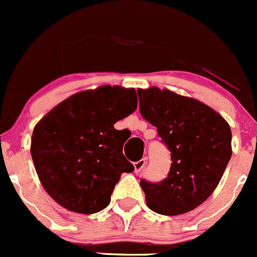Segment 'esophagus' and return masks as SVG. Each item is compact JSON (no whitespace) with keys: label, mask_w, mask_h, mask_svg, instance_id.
<instances>
[{"label":"esophagus","mask_w":257,"mask_h":257,"mask_svg":"<svg viewBox=\"0 0 257 257\" xmlns=\"http://www.w3.org/2000/svg\"><path fill=\"white\" fill-rule=\"evenodd\" d=\"M146 159H141L140 161H136L134 162V171L136 172V174H139V172L142 171V169L145 167V165H146Z\"/></svg>","instance_id":"esophagus-1"}]
</instances>
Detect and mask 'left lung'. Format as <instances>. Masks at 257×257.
<instances>
[{"label":"left lung","instance_id":"obj_1","mask_svg":"<svg viewBox=\"0 0 257 257\" xmlns=\"http://www.w3.org/2000/svg\"><path fill=\"white\" fill-rule=\"evenodd\" d=\"M140 112L171 152L161 182L141 180L149 209L175 216L196 209L215 191L231 159V130L214 108L170 90H137Z\"/></svg>","mask_w":257,"mask_h":257}]
</instances>
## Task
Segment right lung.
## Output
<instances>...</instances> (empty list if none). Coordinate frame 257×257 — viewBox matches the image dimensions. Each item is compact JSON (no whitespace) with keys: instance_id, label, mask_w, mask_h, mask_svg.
Returning a JSON list of instances; mask_svg holds the SVG:
<instances>
[{"instance_id":"add662e5","label":"right lung","mask_w":257,"mask_h":257,"mask_svg":"<svg viewBox=\"0 0 257 257\" xmlns=\"http://www.w3.org/2000/svg\"><path fill=\"white\" fill-rule=\"evenodd\" d=\"M137 107L135 88L105 85L75 93L39 121L31 156L43 189L77 214H95L111 201L121 174L134 171L126 140L113 127Z\"/></svg>"}]
</instances>
